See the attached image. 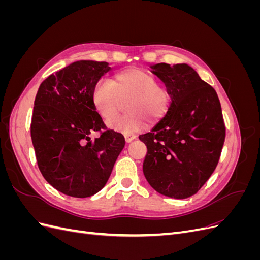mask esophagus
Masks as SVG:
<instances>
[{
  "mask_svg": "<svg viewBox=\"0 0 260 260\" xmlns=\"http://www.w3.org/2000/svg\"><path fill=\"white\" fill-rule=\"evenodd\" d=\"M137 138H138V136H136V135H127L125 136V142L131 143L132 141H135Z\"/></svg>",
  "mask_w": 260,
  "mask_h": 260,
  "instance_id": "obj_1",
  "label": "esophagus"
}]
</instances>
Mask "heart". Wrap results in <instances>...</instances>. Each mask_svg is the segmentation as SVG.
Masks as SVG:
<instances>
[{"label":"heart","instance_id":"heart-1","mask_svg":"<svg viewBox=\"0 0 260 260\" xmlns=\"http://www.w3.org/2000/svg\"><path fill=\"white\" fill-rule=\"evenodd\" d=\"M94 106L106 123H111L127 103L128 113L113 127L125 133L144 127L146 119L159 120L168 111V95L153 77L139 69H129L101 83L94 92Z\"/></svg>","mask_w":260,"mask_h":260}]
</instances>
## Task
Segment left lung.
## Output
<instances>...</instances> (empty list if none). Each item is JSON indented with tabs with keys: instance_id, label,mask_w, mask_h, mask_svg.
<instances>
[{
	"instance_id": "obj_1",
	"label": "left lung",
	"mask_w": 260,
	"mask_h": 260,
	"mask_svg": "<svg viewBox=\"0 0 260 260\" xmlns=\"http://www.w3.org/2000/svg\"><path fill=\"white\" fill-rule=\"evenodd\" d=\"M153 74L171 96L166 116L139 139L147 146V182L169 198L185 199L215 171L225 139L221 105L215 89L186 64H156Z\"/></svg>"
}]
</instances>
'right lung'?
Returning a JSON list of instances; mask_svg holds the SVG:
<instances>
[{"instance_id": "obj_1", "label": "right lung", "mask_w": 260, "mask_h": 260, "mask_svg": "<svg viewBox=\"0 0 260 260\" xmlns=\"http://www.w3.org/2000/svg\"><path fill=\"white\" fill-rule=\"evenodd\" d=\"M111 67L78 60L39 86L31 119L38 167L48 182L74 198H89L106 184L124 137L108 129L94 106V90ZM98 132L99 137L89 135Z\"/></svg>"}]
</instances>
